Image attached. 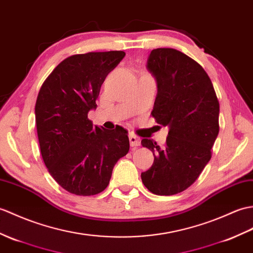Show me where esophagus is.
I'll return each instance as SVG.
<instances>
[{"instance_id":"obj_1","label":"esophagus","mask_w":253,"mask_h":253,"mask_svg":"<svg viewBox=\"0 0 253 253\" xmlns=\"http://www.w3.org/2000/svg\"><path fill=\"white\" fill-rule=\"evenodd\" d=\"M129 141H130L131 146H139L140 145V139L137 136H134V134H130V136H129Z\"/></svg>"}]
</instances>
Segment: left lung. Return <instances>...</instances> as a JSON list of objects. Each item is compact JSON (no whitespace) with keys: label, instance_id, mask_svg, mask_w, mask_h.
<instances>
[{"label":"left lung","instance_id":"left-lung-1","mask_svg":"<svg viewBox=\"0 0 253 253\" xmlns=\"http://www.w3.org/2000/svg\"><path fill=\"white\" fill-rule=\"evenodd\" d=\"M146 67L157 82L151 114L169 132L163 148L151 139L141 141L154 155L141 179L156 195H174L191 186L210 161L219 133V100L201 64L177 49H153Z\"/></svg>","mask_w":253,"mask_h":253}]
</instances>
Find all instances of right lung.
I'll return each mask as SVG.
<instances>
[{
	"label": "right lung",
	"mask_w": 253,
	"mask_h": 253,
	"mask_svg": "<svg viewBox=\"0 0 253 253\" xmlns=\"http://www.w3.org/2000/svg\"><path fill=\"white\" fill-rule=\"evenodd\" d=\"M125 52H87L66 58L45 80L35 103L43 161L64 190L80 196L101 193L117 161L129 151L127 130L92 126L88 112L107 75Z\"/></svg>",
	"instance_id": "obj_1"
}]
</instances>
